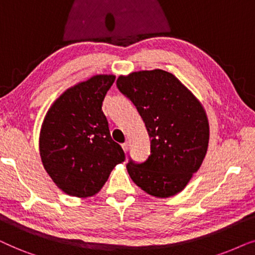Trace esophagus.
Masks as SVG:
<instances>
[{"label":"esophagus","instance_id":"34e87169","mask_svg":"<svg viewBox=\"0 0 255 255\" xmlns=\"http://www.w3.org/2000/svg\"><path fill=\"white\" fill-rule=\"evenodd\" d=\"M121 147H122V149H124L125 152H127V151H128V148H129V142L126 141L125 143L121 144Z\"/></svg>","mask_w":255,"mask_h":255}]
</instances>
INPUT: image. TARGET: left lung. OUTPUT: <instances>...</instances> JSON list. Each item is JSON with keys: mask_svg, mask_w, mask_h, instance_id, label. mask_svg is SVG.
<instances>
[{"mask_svg": "<svg viewBox=\"0 0 255 255\" xmlns=\"http://www.w3.org/2000/svg\"><path fill=\"white\" fill-rule=\"evenodd\" d=\"M117 86L135 105L151 138L149 157L142 163L129 159L128 174L149 195L175 196L201 168L208 151L210 129L205 110L167 71L120 76Z\"/></svg>", "mask_w": 255, "mask_h": 255, "instance_id": "1", "label": "left lung"}]
</instances>
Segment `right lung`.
<instances>
[{"instance_id":"right-lung-1","label":"right lung","mask_w":255,"mask_h":255,"mask_svg":"<svg viewBox=\"0 0 255 255\" xmlns=\"http://www.w3.org/2000/svg\"><path fill=\"white\" fill-rule=\"evenodd\" d=\"M114 80L113 74H97L67 88L44 118L40 158L54 184L70 196H94L125 161L101 110Z\"/></svg>"}]
</instances>
